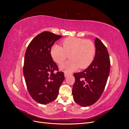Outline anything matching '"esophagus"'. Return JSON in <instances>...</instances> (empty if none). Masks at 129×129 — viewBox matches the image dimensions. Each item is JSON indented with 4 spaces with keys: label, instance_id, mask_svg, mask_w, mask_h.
I'll use <instances>...</instances> for the list:
<instances>
[{
    "label": "esophagus",
    "instance_id": "34e87169",
    "mask_svg": "<svg viewBox=\"0 0 129 129\" xmlns=\"http://www.w3.org/2000/svg\"><path fill=\"white\" fill-rule=\"evenodd\" d=\"M69 75H70V74H68V73H64V76H65V77H66L67 76H69Z\"/></svg>",
    "mask_w": 129,
    "mask_h": 129
}]
</instances>
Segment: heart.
<instances>
[{
	"label": "heart",
	"mask_w": 129,
	"mask_h": 129,
	"mask_svg": "<svg viewBox=\"0 0 129 129\" xmlns=\"http://www.w3.org/2000/svg\"><path fill=\"white\" fill-rule=\"evenodd\" d=\"M63 48L54 45L50 49V55L53 60L58 64L63 63L69 57L71 60L62 64L61 70L71 73L80 67L85 69L91 64L95 58L96 47L89 40L76 37H69L62 41Z\"/></svg>",
	"instance_id": "b5f03b06"
}]
</instances>
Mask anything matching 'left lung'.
<instances>
[{"instance_id": "1", "label": "left lung", "mask_w": 129, "mask_h": 129, "mask_svg": "<svg viewBox=\"0 0 129 129\" xmlns=\"http://www.w3.org/2000/svg\"><path fill=\"white\" fill-rule=\"evenodd\" d=\"M93 61L84 71L74 74L75 81L72 93L75 102L82 107L96 103L102 95L110 73V61L106 47L99 39L95 40Z\"/></svg>"}]
</instances>
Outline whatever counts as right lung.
<instances>
[{
    "instance_id": "right-lung-1",
    "label": "right lung",
    "mask_w": 129,
    "mask_h": 129,
    "mask_svg": "<svg viewBox=\"0 0 129 129\" xmlns=\"http://www.w3.org/2000/svg\"><path fill=\"white\" fill-rule=\"evenodd\" d=\"M62 36L45 31L29 43L24 58L23 73L27 88L32 99L41 104L53 102L58 96L64 79L50 55V49ZM55 70L56 73L54 72Z\"/></svg>"
}]
</instances>
